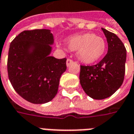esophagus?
Returning <instances> with one entry per match:
<instances>
[{
	"mask_svg": "<svg viewBox=\"0 0 134 134\" xmlns=\"http://www.w3.org/2000/svg\"><path fill=\"white\" fill-rule=\"evenodd\" d=\"M72 63H73V61H72V59H67V62H66V64H67V67H69L70 64H72Z\"/></svg>",
	"mask_w": 134,
	"mask_h": 134,
	"instance_id": "obj_1",
	"label": "esophagus"
}]
</instances>
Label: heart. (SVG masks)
I'll use <instances>...</instances> for the list:
<instances>
[{
    "label": "heart",
    "mask_w": 134,
    "mask_h": 134,
    "mask_svg": "<svg viewBox=\"0 0 134 134\" xmlns=\"http://www.w3.org/2000/svg\"><path fill=\"white\" fill-rule=\"evenodd\" d=\"M67 47L77 51V57L85 64H92L102 57L106 51V42L94 33L75 35L67 40Z\"/></svg>",
    "instance_id": "obj_1"
}]
</instances>
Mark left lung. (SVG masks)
Instances as JSON below:
<instances>
[{
  "label": "left lung",
  "instance_id": "1",
  "mask_svg": "<svg viewBox=\"0 0 134 134\" xmlns=\"http://www.w3.org/2000/svg\"><path fill=\"white\" fill-rule=\"evenodd\" d=\"M107 37L108 52L99 63L80 66L82 89L94 99L109 97L121 86L125 75L126 49L116 35L102 28Z\"/></svg>",
  "mask_w": 134,
  "mask_h": 134
}]
</instances>
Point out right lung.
<instances>
[{
	"label": "right lung",
	"mask_w": 134,
	"mask_h": 134,
	"mask_svg": "<svg viewBox=\"0 0 134 134\" xmlns=\"http://www.w3.org/2000/svg\"><path fill=\"white\" fill-rule=\"evenodd\" d=\"M54 37L50 30H25L10 44L8 73L18 94L32 104H44L56 96L66 58L50 56Z\"/></svg>",
	"instance_id": "right-lung-1"
}]
</instances>
